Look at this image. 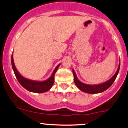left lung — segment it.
I'll return each instance as SVG.
<instances>
[{
	"instance_id": "obj_1",
	"label": "left lung",
	"mask_w": 128,
	"mask_h": 128,
	"mask_svg": "<svg viewBox=\"0 0 128 128\" xmlns=\"http://www.w3.org/2000/svg\"><path fill=\"white\" fill-rule=\"evenodd\" d=\"M120 64H119L118 68L117 71L115 73V74L111 78L110 80L107 81L106 82H104V83L101 84L99 85H95V86H90V85H86L85 84L82 83L77 78L75 72L74 71V70H72V72H73L74 75V80L75 84L76 85V86L79 88L81 91L85 92V93H90V94H94V93H98L102 92L105 90H106L107 89H108L112 85V84L114 83V82L115 81V79H116V76H117L118 74L119 70H120Z\"/></svg>"
}]
</instances>
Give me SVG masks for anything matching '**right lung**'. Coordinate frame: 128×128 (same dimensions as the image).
<instances>
[{"label":"right lung","instance_id":"right-lung-1","mask_svg":"<svg viewBox=\"0 0 128 128\" xmlns=\"http://www.w3.org/2000/svg\"><path fill=\"white\" fill-rule=\"evenodd\" d=\"M12 65L13 68V71L14 72V74L16 76V78L20 84L24 88H25L26 90L32 92H35V93H44L48 91L52 86H53L54 82V76L56 71L58 69L60 64L57 66L55 68L54 71L52 72V74L50 76V78L48 80L42 82H36V81L30 80L26 79L23 78L17 71L16 68H15L14 61H13V55H12Z\"/></svg>","mask_w":128,"mask_h":128}]
</instances>
